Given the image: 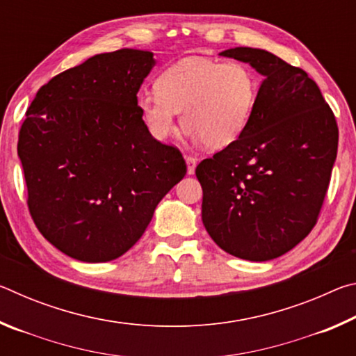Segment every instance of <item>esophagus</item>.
Masks as SVG:
<instances>
[{
    "label": "esophagus",
    "mask_w": 356,
    "mask_h": 356,
    "mask_svg": "<svg viewBox=\"0 0 356 356\" xmlns=\"http://www.w3.org/2000/svg\"><path fill=\"white\" fill-rule=\"evenodd\" d=\"M185 160H186V172H188L191 176V174H195V170H196V159H193V156L186 155Z\"/></svg>",
    "instance_id": "1"
}]
</instances>
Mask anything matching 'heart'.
<instances>
[{"label":"heart","mask_w":356,"mask_h":356,"mask_svg":"<svg viewBox=\"0 0 356 356\" xmlns=\"http://www.w3.org/2000/svg\"><path fill=\"white\" fill-rule=\"evenodd\" d=\"M156 94L140 100L144 124L156 140L176 130V113L195 140L220 150L242 136L252 119L259 78L248 64L188 58L166 69L155 84Z\"/></svg>","instance_id":"heart-1"}]
</instances>
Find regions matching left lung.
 I'll use <instances>...</instances> for the list:
<instances>
[{"label": "left lung", "mask_w": 356, "mask_h": 356, "mask_svg": "<svg viewBox=\"0 0 356 356\" xmlns=\"http://www.w3.org/2000/svg\"><path fill=\"white\" fill-rule=\"evenodd\" d=\"M220 55L250 63L264 81L245 134L196 166L202 222L213 242L246 261H270L316 226L337 154L336 118L303 69L259 48Z\"/></svg>", "instance_id": "left-lung-1"}]
</instances>
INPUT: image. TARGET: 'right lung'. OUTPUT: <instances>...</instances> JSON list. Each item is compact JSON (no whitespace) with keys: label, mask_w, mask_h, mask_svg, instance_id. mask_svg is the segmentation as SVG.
I'll use <instances>...</instances> for the list:
<instances>
[{"label":"right lung","mask_w":356,"mask_h":356,"mask_svg":"<svg viewBox=\"0 0 356 356\" xmlns=\"http://www.w3.org/2000/svg\"><path fill=\"white\" fill-rule=\"evenodd\" d=\"M152 56L134 48L95 55L53 76L26 110L17 149L29 213L78 261L127 252L186 174L180 150L156 141L141 118L136 94Z\"/></svg>","instance_id":"right-lung-1"}]
</instances>
